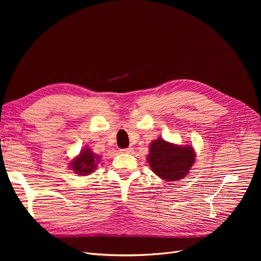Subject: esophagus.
Masks as SVG:
<instances>
[{
    "label": "esophagus",
    "instance_id": "obj_1",
    "mask_svg": "<svg viewBox=\"0 0 261 261\" xmlns=\"http://www.w3.org/2000/svg\"><path fill=\"white\" fill-rule=\"evenodd\" d=\"M133 150V148L132 147H128V148H125V149H121L120 151L122 152V153H130L131 151Z\"/></svg>",
    "mask_w": 261,
    "mask_h": 261
}]
</instances>
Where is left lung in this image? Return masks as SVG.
I'll return each mask as SVG.
<instances>
[{"label": "left lung", "mask_w": 261, "mask_h": 261, "mask_svg": "<svg viewBox=\"0 0 261 261\" xmlns=\"http://www.w3.org/2000/svg\"><path fill=\"white\" fill-rule=\"evenodd\" d=\"M147 161L158 176L171 182L187 175L196 161V152L193 146H179L159 138L150 144Z\"/></svg>", "instance_id": "8db88e82"}]
</instances>
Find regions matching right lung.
<instances>
[{
    "label": "right lung",
    "instance_id": "obj_1",
    "mask_svg": "<svg viewBox=\"0 0 261 261\" xmlns=\"http://www.w3.org/2000/svg\"><path fill=\"white\" fill-rule=\"evenodd\" d=\"M98 162H100V156L95 154L89 147H86L81 150L78 156L70 162V167L76 174L88 175L94 172Z\"/></svg>",
    "mask_w": 261,
    "mask_h": 261
}]
</instances>
